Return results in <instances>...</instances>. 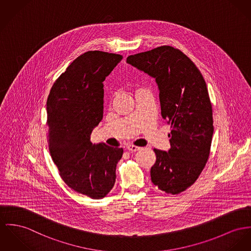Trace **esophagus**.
<instances>
[{
    "label": "esophagus",
    "mask_w": 251,
    "mask_h": 251,
    "mask_svg": "<svg viewBox=\"0 0 251 251\" xmlns=\"http://www.w3.org/2000/svg\"><path fill=\"white\" fill-rule=\"evenodd\" d=\"M127 149H128V151H130V152H132V153H135L136 151H138L139 149H140V147H137V146H135V145H128L127 146Z\"/></svg>",
    "instance_id": "esophagus-1"
}]
</instances>
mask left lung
I'll return each mask as SVG.
<instances>
[{
  "mask_svg": "<svg viewBox=\"0 0 251 251\" xmlns=\"http://www.w3.org/2000/svg\"><path fill=\"white\" fill-rule=\"evenodd\" d=\"M127 63L155 78L161 116L171 125L169 151L154 149L152 182L167 194L181 193L198 179L210 154L214 127L206 83L191 59L170 46L130 55Z\"/></svg>",
  "mask_w": 251,
  "mask_h": 251,
  "instance_id": "left-lung-1",
  "label": "left lung"
}]
</instances>
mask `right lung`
<instances>
[{
	"instance_id": "1",
	"label": "right lung",
	"mask_w": 251,
	"mask_h": 251,
	"mask_svg": "<svg viewBox=\"0 0 251 251\" xmlns=\"http://www.w3.org/2000/svg\"><path fill=\"white\" fill-rule=\"evenodd\" d=\"M122 55L90 50L55 80L47 100L48 142L64 182L77 193L99 200L116 182L122 148L91 142L103 118V82Z\"/></svg>"
}]
</instances>
